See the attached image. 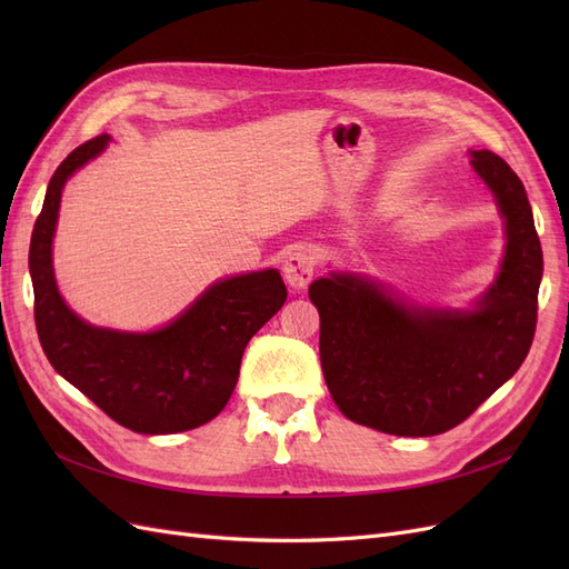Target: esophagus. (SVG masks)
I'll use <instances>...</instances> for the list:
<instances>
[{
  "label": "esophagus",
  "instance_id": "esophagus-1",
  "mask_svg": "<svg viewBox=\"0 0 569 569\" xmlns=\"http://www.w3.org/2000/svg\"><path fill=\"white\" fill-rule=\"evenodd\" d=\"M316 253L308 249V247H297L287 256L284 261V280L295 287V289H303L308 282L313 280V272H316Z\"/></svg>",
  "mask_w": 569,
  "mask_h": 569
}]
</instances>
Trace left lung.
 Instances as JSON below:
<instances>
[{
  "label": "left lung",
  "mask_w": 569,
  "mask_h": 569,
  "mask_svg": "<svg viewBox=\"0 0 569 569\" xmlns=\"http://www.w3.org/2000/svg\"><path fill=\"white\" fill-rule=\"evenodd\" d=\"M472 166L506 218V256L475 311L406 306L353 274L320 278L327 389L349 420L396 437L449 432L518 372L537 330L543 253L520 178L489 149Z\"/></svg>",
  "instance_id": "8db88e82"
}]
</instances>
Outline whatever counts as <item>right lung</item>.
Instances as JSON below:
<instances>
[{
    "label": "right lung",
    "mask_w": 569,
    "mask_h": 569,
    "mask_svg": "<svg viewBox=\"0 0 569 569\" xmlns=\"http://www.w3.org/2000/svg\"><path fill=\"white\" fill-rule=\"evenodd\" d=\"M107 142L109 134H99L80 144L49 180L28 253L38 337L63 380L118 425L140 435L187 432L226 408L249 339L280 311L287 287L278 270L216 282L176 322L149 335L82 322L57 289L51 237L63 182Z\"/></svg>",
    "instance_id": "obj_1"
}]
</instances>
